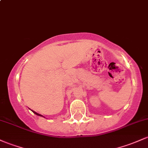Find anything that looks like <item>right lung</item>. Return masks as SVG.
<instances>
[{
    "label": "right lung",
    "mask_w": 148,
    "mask_h": 148,
    "mask_svg": "<svg viewBox=\"0 0 148 148\" xmlns=\"http://www.w3.org/2000/svg\"><path fill=\"white\" fill-rule=\"evenodd\" d=\"M32 112H34V114H35L38 115V116H43V115H41V114H38V113H37V112H35V111H34V110H32ZM43 117H44V116H43Z\"/></svg>",
    "instance_id": "add662e5"
}]
</instances>
